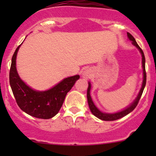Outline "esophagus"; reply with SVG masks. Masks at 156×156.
I'll return each mask as SVG.
<instances>
[{"label": "esophagus", "instance_id": "1", "mask_svg": "<svg viewBox=\"0 0 156 156\" xmlns=\"http://www.w3.org/2000/svg\"><path fill=\"white\" fill-rule=\"evenodd\" d=\"M83 78H88L90 77V73H89V72H84L83 73Z\"/></svg>", "mask_w": 156, "mask_h": 156}]
</instances>
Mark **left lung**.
<instances>
[{"instance_id":"left-lung-1","label":"left lung","mask_w":156,"mask_h":156,"mask_svg":"<svg viewBox=\"0 0 156 156\" xmlns=\"http://www.w3.org/2000/svg\"><path fill=\"white\" fill-rule=\"evenodd\" d=\"M128 34V39H130V41H132V43L134 46H136L139 51H140L141 56H142V67H143V82H142V85H141V88L139 91V94L136 98V100L134 101L133 103H131V105H130L129 106L127 107L126 108H125L124 110L121 111L119 112H117V113H114V114H107V113H103L101 111L99 110L97 107L95 106V105L93 103L92 98L90 96V89H91V83L89 82V87L88 89H87V101H88V104L89 106V108H90L91 112L92 113V114H94L95 117L98 118H99L100 119H102V120L104 121H114V120H117L118 119H120V118L125 117L126 116L127 114H128L129 113H130L132 111L134 110V108L136 107V105H138V103H139V100H140L141 94H142L143 91H144V87H145L146 85V80H147V75H146V71H145V57H144V52L142 51V50L141 49V48L139 47V44H137V42H136V39H134V37L130 34V33H127Z\"/></svg>"}]
</instances>
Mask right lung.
I'll return each instance as SVG.
<instances>
[{
  "instance_id": "1",
  "label": "right lung",
  "mask_w": 156,
  "mask_h": 156,
  "mask_svg": "<svg viewBox=\"0 0 156 156\" xmlns=\"http://www.w3.org/2000/svg\"><path fill=\"white\" fill-rule=\"evenodd\" d=\"M20 45L13 54L9 71V83L16 102L21 110L32 117L51 119L59 112L67 92L80 76L76 75L64 78L48 90L42 92L34 90L20 79L17 72L16 58Z\"/></svg>"
}]
</instances>
